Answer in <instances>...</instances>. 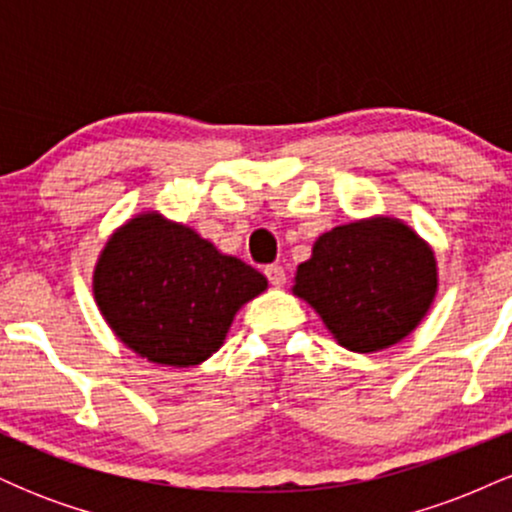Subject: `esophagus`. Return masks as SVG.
<instances>
[{
  "mask_svg": "<svg viewBox=\"0 0 512 512\" xmlns=\"http://www.w3.org/2000/svg\"><path fill=\"white\" fill-rule=\"evenodd\" d=\"M264 276H267L269 284H272V286H284L286 284V272H284V267H281V264H267V267H264Z\"/></svg>",
  "mask_w": 512,
  "mask_h": 512,
  "instance_id": "obj_1",
  "label": "esophagus"
}]
</instances>
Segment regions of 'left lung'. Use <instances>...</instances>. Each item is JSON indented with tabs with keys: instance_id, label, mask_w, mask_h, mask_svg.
<instances>
[{
	"instance_id": "obj_1",
	"label": "left lung",
	"mask_w": 512,
	"mask_h": 512,
	"mask_svg": "<svg viewBox=\"0 0 512 512\" xmlns=\"http://www.w3.org/2000/svg\"><path fill=\"white\" fill-rule=\"evenodd\" d=\"M433 252L404 223L356 221L317 238L293 291L320 313L339 344L358 354L404 339L436 296Z\"/></svg>"
}]
</instances>
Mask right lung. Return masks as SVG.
I'll return each instance as SVG.
<instances>
[{"instance_id":"1","label":"right lung","mask_w":512,"mask_h":512,"mask_svg":"<svg viewBox=\"0 0 512 512\" xmlns=\"http://www.w3.org/2000/svg\"><path fill=\"white\" fill-rule=\"evenodd\" d=\"M264 289L255 267L158 214L125 223L93 274L98 308L117 337L149 361L180 368L219 351L240 305Z\"/></svg>"}]
</instances>
